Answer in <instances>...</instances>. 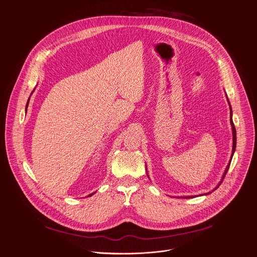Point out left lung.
Instances as JSON below:
<instances>
[{
	"mask_svg": "<svg viewBox=\"0 0 257 257\" xmlns=\"http://www.w3.org/2000/svg\"><path fill=\"white\" fill-rule=\"evenodd\" d=\"M230 109H231V107H230ZM231 112H232V110H231ZM231 125H232V131H233V149H232V155H231V159H232V156H233V154H234V151H235V148H236V129H235V127H234V124H233V121H232V113H231ZM231 161V160H230ZM229 166H230V162H229V164L227 165V168H226V170H225V173H224V176H223V179L225 178V176H226V174H227V172H228V169H229ZM223 179H222V182H223ZM217 189V188H216ZM187 198H193V197H187Z\"/></svg>",
	"mask_w": 257,
	"mask_h": 257,
	"instance_id": "obj_1",
	"label": "left lung"
}]
</instances>
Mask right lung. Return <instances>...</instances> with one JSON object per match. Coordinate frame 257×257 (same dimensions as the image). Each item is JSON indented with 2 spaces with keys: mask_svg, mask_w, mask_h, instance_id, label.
<instances>
[{
  "mask_svg": "<svg viewBox=\"0 0 257 257\" xmlns=\"http://www.w3.org/2000/svg\"><path fill=\"white\" fill-rule=\"evenodd\" d=\"M90 196H91V195H90Z\"/></svg>",
  "mask_w": 257,
  "mask_h": 257,
  "instance_id": "1",
  "label": "right lung"
}]
</instances>
